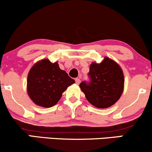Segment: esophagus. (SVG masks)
Listing matches in <instances>:
<instances>
[{
    "instance_id": "obj_1",
    "label": "esophagus",
    "mask_w": 152,
    "mask_h": 152,
    "mask_svg": "<svg viewBox=\"0 0 152 152\" xmlns=\"http://www.w3.org/2000/svg\"><path fill=\"white\" fill-rule=\"evenodd\" d=\"M75 81H76V84H79L80 83H81V79L78 78H76V79H75Z\"/></svg>"
}]
</instances>
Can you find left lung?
Returning <instances> with one entry per match:
<instances>
[{"instance_id": "1", "label": "left lung", "mask_w": 152, "mask_h": 152, "mask_svg": "<svg viewBox=\"0 0 152 152\" xmlns=\"http://www.w3.org/2000/svg\"><path fill=\"white\" fill-rule=\"evenodd\" d=\"M88 81H82L80 88L87 100L96 107L106 109L114 104L124 90V74L120 66L106 57L100 64L92 63Z\"/></svg>"}]
</instances>
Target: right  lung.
Listing matches in <instances>:
<instances>
[{
    "mask_svg": "<svg viewBox=\"0 0 152 152\" xmlns=\"http://www.w3.org/2000/svg\"><path fill=\"white\" fill-rule=\"evenodd\" d=\"M75 83L58 63L43 59L31 68L28 75L27 91L36 105L49 108L60 100L63 92Z\"/></svg>",
    "mask_w": 152,
    "mask_h": 152,
    "instance_id": "add662e5",
    "label": "right lung"
}]
</instances>
